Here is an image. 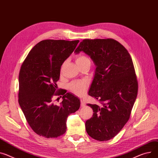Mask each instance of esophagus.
<instances>
[{"label": "esophagus", "instance_id": "34e87169", "mask_svg": "<svg viewBox=\"0 0 158 158\" xmlns=\"http://www.w3.org/2000/svg\"><path fill=\"white\" fill-rule=\"evenodd\" d=\"M80 105H81V107H85V102L83 101V99L80 100Z\"/></svg>", "mask_w": 158, "mask_h": 158}]
</instances>
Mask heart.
<instances>
[{"mask_svg":"<svg viewBox=\"0 0 158 158\" xmlns=\"http://www.w3.org/2000/svg\"><path fill=\"white\" fill-rule=\"evenodd\" d=\"M75 61L78 66H81L87 63H90V59L85 55H78L75 58ZM87 83L85 81L80 80L73 81L69 84L70 90L77 95H81L87 89Z\"/></svg>","mask_w":158,"mask_h":158,"instance_id":"1","label":"heart"}]
</instances>
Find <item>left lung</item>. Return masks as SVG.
I'll list each match as a JSON object with an SVG mask.
<instances>
[{"label": "left lung", "mask_w": 158, "mask_h": 158, "mask_svg": "<svg viewBox=\"0 0 158 158\" xmlns=\"http://www.w3.org/2000/svg\"><path fill=\"white\" fill-rule=\"evenodd\" d=\"M83 51L96 65L89 95L99 104H87L92 117L85 123L88 135L99 141L114 137L128 121L138 93V81L131 57L113 39H84L75 53Z\"/></svg>", "instance_id": "obj_1"}]
</instances>
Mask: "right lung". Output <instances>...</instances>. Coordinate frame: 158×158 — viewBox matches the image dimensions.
I'll return each mask as SVG.
<instances>
[{
  "label": "right lung",
  "instance_id": "right-lung-1",
  "mask_svg": "<svg viewBox=\"0 0 158 158\" xmlns=\"http://www.w3.org/2000/svg\"><path fill=\"white\" fill-rule=\"evenodd\" d=\"M78 42V40H42L31 48L21 64L19 104L28 123L40 136L56 138L63 135L68 116L80 108L77 97L59 90L56 83L63 63ZM60 95L63 101L57 105L54 98Z\"/></svg>",
  "mask_w": 158,
  "mask_h": 158
}]
</instances>
